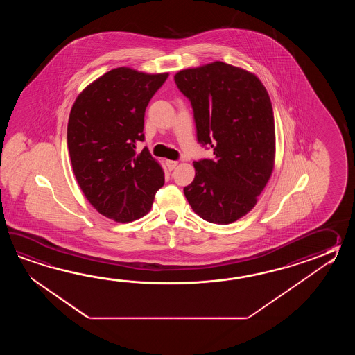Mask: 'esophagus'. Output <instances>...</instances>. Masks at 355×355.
I'll return each mask as SVG.
<instances>
[{"mask_svg": "<svg viewBox=\"0 0 355 355\" xmlns=\"http://www.w3.org/2000/svg\"><path fill=\"white\" fill-rule=\"evenodd\" d=\"M165 162H166L167 168H168L170 171L174 170L175 167L178 166V164H179L178 161H173V159H166Z\"/></svg>", "mask_w": 355, "mask_h": 355, "instance_id": "34e87169", "label": "esophagus"}]
</instances>
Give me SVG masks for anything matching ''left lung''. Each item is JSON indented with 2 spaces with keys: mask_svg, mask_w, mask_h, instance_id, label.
<instances>
[{
  "mask_svg": "<svg viewBox=\"0 0 355 355\" xmlns=\"http://www.w3.org/2000/svg\"><path fill=\"white\" fill-rule=\"evenodd\" d=\"M189 98L199 144L214 159L194 162L196 178L184 188L204 220L228 225L257 203L275 165V125L269 94L255 73L216 60L174 76Z\"/></svg>",
  "mask_w": 355,
  "mask_h": 355,
  "instance_id": "left-lung-1",
  "label": "left lung"
}]
</instances>
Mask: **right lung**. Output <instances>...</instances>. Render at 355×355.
I'll return each instance as SVG.
<instances>
[{"instance_id":"add662e5","label":"right lung","mask_w":355,"mask_h":355,"mask_svg":"<svg viewBox=\"0 0 355 355\" xmlns=\"http://www.w3.org/2000/svg\"><path fill=\"white\" fill-rule=\"evenodd\" d=\"M168 72L118 67L83 89L69 113L67 146L76 180L96 211L127 223L151 211L165 173L144 141V112Z\"/></svg>"}]
</instances>
